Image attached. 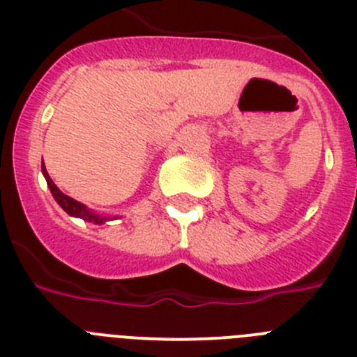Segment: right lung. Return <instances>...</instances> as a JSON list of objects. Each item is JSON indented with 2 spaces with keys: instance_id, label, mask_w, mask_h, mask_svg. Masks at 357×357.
<instances>
[{
  "instance_id": "1",
  "label": "right lung",
  "mask_w": 357,
  "mask_h": 357,
  "mask_svg": "<svg viewBox=\"0 0 357 357\" xmlns=\"http://www.w3.org/2000/svg\"><path fill=\"white\" fill-rule=\"evenodd\" d=\"M43 173L44 176H46V182H48L50 185V191H52L53 198L56 200V204L62 207V209L66 211L68 214H71V216H77V218H82V220H85V222H91L94 223V225H100V223H103L107 220V218L103 216H98V214H94L93 211H89L87 207L84 206V204H80V202L73 200L71 197H68V195H64L61 191V189L56 188L55 184H53V181L50 178L48 172H46V168H44V162H43Z\"/></svg>"
}]
</instances>
